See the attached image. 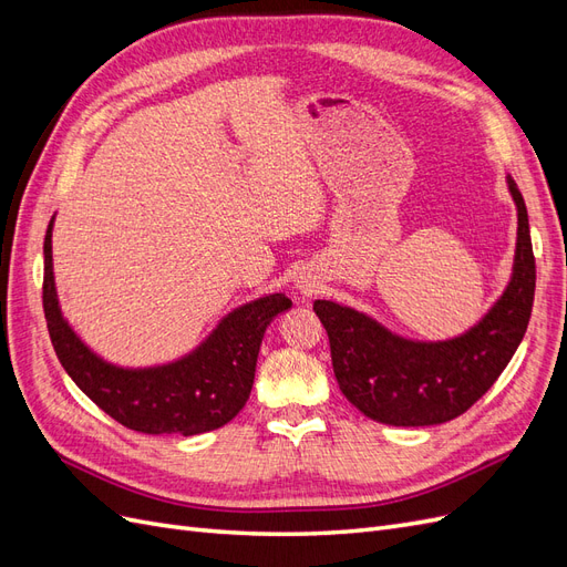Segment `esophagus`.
<instances>
[{
  "instance_id": "esophagus-1",
  "label": "esophagus",
  "mask_w": 567,
  "mask_h": 567,
  "mask_svg": "<svg viewBox=\"0 0 567 567\" xmlns=\"http://www.w3.org/2000/svg\"><path fill=\"white\" fill-rule=\"evenodd\" d=\"M317 288H319V281L312 279L310 274H300L296 281V290L300 296H312V293H317Z\"/></svg>"
}]
</instances>
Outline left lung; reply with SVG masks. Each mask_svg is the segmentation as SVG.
<instances>
[{
	"mask_svg": "<svg viewBox=\"0 0 567 567\" xmlns=\"http://www.w3.org/2000/svg\"><path fill=\"white\" fill-rule=\"evenodd\" d=\"M518 213L516 255L504 293L468 331L414 340L333 300L315 312L331 342L336 381L364 416L385 425H437L471 409L499 379L527 331L535 300V255L518 184L506 177Z\"/></svg>",
	"mask_w": 567,
	"mask_h": 567,
	"instance_id": "left-lung-1",
	"label": "left lung"
}]
</instances>
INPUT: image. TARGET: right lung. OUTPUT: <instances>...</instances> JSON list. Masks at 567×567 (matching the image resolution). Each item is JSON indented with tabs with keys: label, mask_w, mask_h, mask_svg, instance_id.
<instances>
[{
	"label": "right lung",
	"mask_w": 567,
	"mask_h": 567,
	"mask_svg": "<svg viewBox=\"0 0 567 567\" xmlns=\"http://www.w3.org/2000/svg\"><path fill=\"white\" fill-rule=\"evenodd\" d=\"M51 217L44 236L42 302L51 346L65 373L111 419L146 435H200L217 431L241 411L255 381L257 352L267 326L290 310L284 293H269L236 307L196 350L156 367H117L99 357L61 312Z\"/></svg>",
	"instance_id": "1"
}]
</instances>
